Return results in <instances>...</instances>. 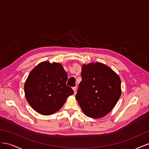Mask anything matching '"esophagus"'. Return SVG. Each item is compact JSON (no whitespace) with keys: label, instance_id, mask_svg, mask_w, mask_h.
<instances>
[{"label":"esophagus","instance_id":"1","mask_svg":"<svg viewBox=\"0 0 149 149\" xmlns=\"http://www.w3.org/2000/svg\"><path fill=\"white\" fill-rule=\"evenodd\" d=\"M73 90H74V93L75 94L76 92H77V87H73Z\"/></svg>","mask_w":149,"mask_h":149}]
</instances>
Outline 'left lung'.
Here are the masks:
<instances>
[{
    "mask_svg": "<svg viewBox=\"0 0 149 149\" xmlns=\"http://www.w3.org/2000/svg\"><path fill=\"white\" fill-rule=\"evenodd\" d=\"M82 80L75 99L86 116L99 118L108 114L121 95V80L111 68L100 62L83 64Z\"/></svg>",
    "mask_w": 149,
    "mask_h": 149,
    "instance_id": "obj_1",
    "label": "left lung"
}]
</instances>
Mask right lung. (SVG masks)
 I'll return each mask as SVG.
<instances>
[{
	"instance_id": "right-lung-1",
	"label": "right lung",
	"mask_w": 149,
	"mask_h": 149,
	"mask_svg": "<svg viewBox=\"0 0 149 149\" xmlns=\"http://www.w3.org/2000/svg\"><path fill=\"white\" fill-rule=\"evenodd\" d=\"M67 74L60 63L44 61L30 72L24 84L25 98L32 108L44 116L57 112L74 91L66 85Z\"/></svg>"
}]
</instances>
